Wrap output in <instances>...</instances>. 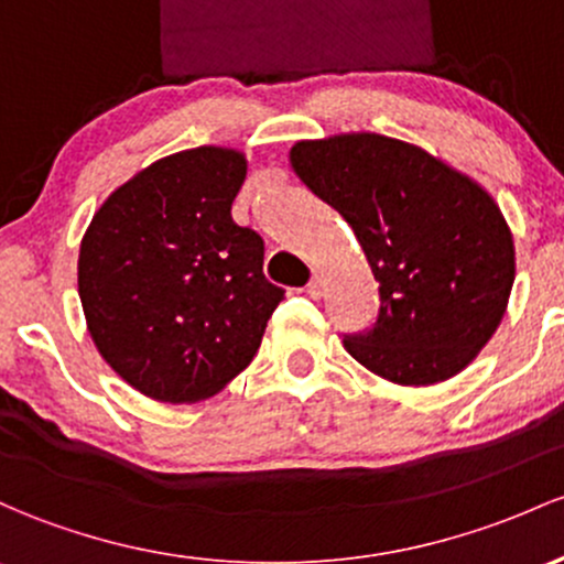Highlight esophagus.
<instances>
[{
  "instance_id": "34e87169",
  "label": "esophagus",
  "mask_w": 564,
  "mask_h": 564,
  "mask_svg": "<svg viewBox=\"0 0 564 564\" xmlns=\"http://www.w3.org/2000/svg\"><path fill=\"white\" fill-rule=\"evenodd\" d=\"M306 293L312 295V299H319V295L325 293V280L319 274H314L312 280H308V284H306Z\"/></svg>"
}]
</instances>
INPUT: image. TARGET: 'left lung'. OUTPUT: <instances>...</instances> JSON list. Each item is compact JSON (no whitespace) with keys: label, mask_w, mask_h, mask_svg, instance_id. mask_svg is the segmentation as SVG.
<instances>
[{"label":"left lung","mask_w":564,"mask_h":564,"mask_svg":"<svg viewBox=\"0 0 564 564\" xmlns=\"http://www.w3.org/2000/svg\"><path fill=\"white\" fill-rule=\"evenodd\" d=\"M290 166L349 223L373 280V328L344 347L377 377L425 387L463 371L498 330L513 236L495 198L416 144L381 134L306 139Z\"/></svg>","instance_id":"1"}]
</instances>
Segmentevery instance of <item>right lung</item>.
<instances>
[{
	"label": "right lung",
	"mask_w": 564,
	"mask_h": 564,
	"mask_svg": "<svg viewBox=\"0 0 564 564\" xmlns=\"http://www.w3.org/2000/svg\"><path fill=\"white\" fill-rule=\"evenodd\" d=\"M239 150H183L110 193L80 241L88 333L120 379L161 403L212 398L256 357L284 290L263 239L236 226Z\"/></svg>",
	"instance_id": "obj_1"
}]
</instances>
